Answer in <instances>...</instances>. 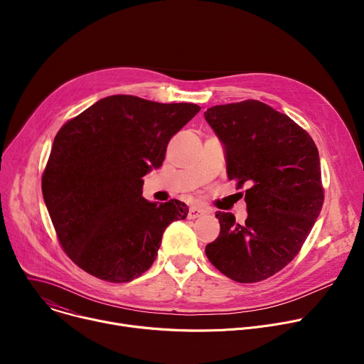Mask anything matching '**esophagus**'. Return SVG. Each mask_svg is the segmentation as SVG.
I'll use <instances>...</instances> for the list:
<instances>
[{
  "mask_svg": "<svg viewBox=\"0 0 364 364\" xmlns=\"http://www.w3.org/2000/svg\"><path fill=\"white\" fill-rule=\"evenodd\" d=\"M204 215H207V209H203V207H198V205L190 207L188 219H197V218H201Z\"/></svg>",
  "mask_w": 364,
  "mask_h": 364,
  "instance_id": "esophagus-1",
  "label": "esophagus"
}]
</instances>
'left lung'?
I'll list each match as a JSON object with an SVG mask.
<instances>
[{
	"label": "left lung",
	"mask_w": 364,
	"mask_h": 364,
	"mask_svg": "<svg viewBox=\"0 0 364 364\" xmlns=\"http://www.w3.org/2000/svg\"><path fill=\"white\" fill-rule=\"evenodd\" d=\"M204 118L226 151L229 180L245 184L247 219L218 212L220 235L205 256L228 278L252 284L285 268L324 203L320 155L309 134L264 102L216 105Z\"/></svg>",
	"instance_id": "left-lung-1"
}]
</instances>
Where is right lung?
Wrapping results in <instances>:
<instances>
[{"instance_id":"1","label":"right lung","mask_w":364,"mask_h":364,"mask_svg":"<svg viewBox=\"0 0 364 364\" xmlns=\"http://www.w3.org/2000/svg\"><path fill=\"white\" fill-rule=\"evenodd\" d=\"M198 111L114 95L59 129L41 190L63 250L85 272L118 284L141 277L166 228L187 218L180 200H145L142 177L163 166L168 141Z\"/></svg>"}]
</instances>
